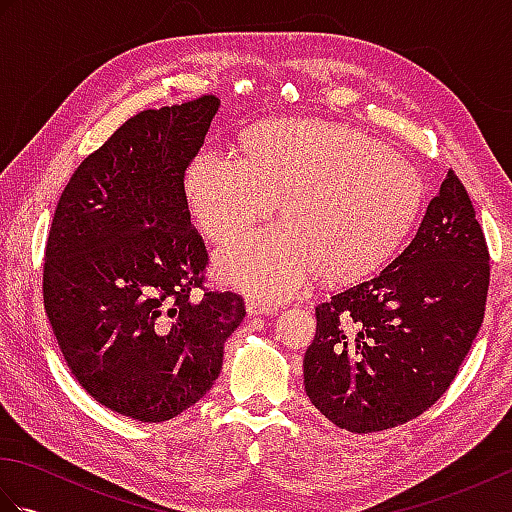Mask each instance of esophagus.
<instances>
[{
  "label": "esophagus",
  "mask_w": 512,
  "mask_h": 512,
  "mask_svg": "<svg viewBox=\"0 0 512 512\" xmlns=\"http://www.w3.org/2000/svg\"><path fill=\"white\" fill-rule=\"evenodd\" d=\"M275 310V306H270V303L262 299H246V312L250 317H257V314H273Z\"/></svg>",
  "instance_id": "obj_1"
}]
</instances>
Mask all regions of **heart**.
I'll use <instances>...</instances> for the list:
<instances>
[{"label":"heart","instance_id":"b5f03b06","mask_svg":"<svg viewBox=\"0 0 512 512\" xmlns=\"http://www.w3.org/2000/svg\"><path fill=\"white\" fill-rule=\"evenodd\" d=\"M184 189L195 222L237 242L277 209L286 224L250 235L217 259L233 286L266 301L295 297L314 275L345 284L372 273L416 222L422 182L369 136L325 121L262 127L246 158L209 147Z\"/></svg>","mask_w":512,"mask_h":512}]
</instances>
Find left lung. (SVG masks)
<instances>
[{
  "label": "left lung",
  "instance_id": "1",
  "mask_svg": "<svg viewBox=\"0 0 512 512\" xmlns=\"http://www.w3.org/2000/svg\"><path fill=\"white\" fill-rule=\"evenodd\" d=\"M488 246L453 171L409 246L378 275L317 306L303 356L306 394L352 433L385 431L427 411L453 383L484 321Z\"/></svg>",
  "mask_w": 512,
  "mask_h": 512
}]
</instances>
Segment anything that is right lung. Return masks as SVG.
Wrapping results in <instances>:
<instances>
[{"mask_svg":"<svg viewBox=\"0 0 512 512\" xmlns=\"http://www.w3.org/2000/svg\"><path fill=\"white\" fill-rule=\"evenodd\" d=\"M220 99L129 118L63 189L46 244L43 306L72 376L127 418L165 422L220 376L244 319L235 292L204 289L209 253L191 226L184 171Z\"/></svg>","mask_w":512,"mask_h":512,"instance_id":"obj_1","label":"right lung"}]
</instances>
